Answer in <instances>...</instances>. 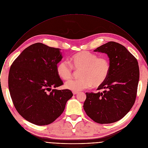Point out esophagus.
<instances>
[{
    "label": "esophagus",
    "instance_id": "obj_1",
    "mask_svg": "<svg viewBox=\"0 0 148 148\" xmlns=\"http://www.w3.org/2000/svg\"><path fill=\"white\" fill-rule=\"evenodd\" d=\"M73 95H76V94H78V92H77V91H73Z\"/></svg>",
    "mask_w": 148,
    "mask_h": 148
}]
</instances>
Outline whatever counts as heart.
<instances>
[{
    "label": "heart",
    "mask_w": 148,
    "mask_h": 148,
    "mask_svg": "<svg viewBox=\"0 0 148 148\" xmlns=\"http://www.w3.org/2000/svg\"><path fill=\"white\" fill-rule=\"evenodd\" d=\"M71 66L66 61H61L56 66V72L64 80L70 79L73 69L78 71L79 78L67 82L65 87L73 91L101 86L107 80L111 71V64L106 57H98L89 51H81L70 58Z\"/></svg>",
    "instance_id": "1"
}]
</instances>
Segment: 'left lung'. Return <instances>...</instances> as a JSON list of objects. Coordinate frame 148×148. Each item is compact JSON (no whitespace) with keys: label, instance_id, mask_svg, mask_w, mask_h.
Returning <instances> with one entry per match:
<instances>
[{"label":"left lung","instance_id":"1","mask_svg":"<svg viewBox=\"0 0 148 148\" xmlns=\"http://www.w3.org/2000/svg\"><path fill=\"white\" fill-rule=\"evenodd\" d=\"M94 51L108 55L111 71L107 80L97 89L102 91L86 92L84 110L97 123H113L127 114L135 103L139 79L138 62L123 46L114 41Z\"/></svg>","mask_w":148,"mask_h":148}]
</instances>
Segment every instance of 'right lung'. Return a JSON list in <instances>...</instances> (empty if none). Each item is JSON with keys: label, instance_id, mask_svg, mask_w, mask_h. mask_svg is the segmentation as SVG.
I'll list each match as a JSON object with an SVG mask.
<instances>
[{"label": "right lung", "instance_id": "obj_1", "mask_svg": "<svg viewBox=\"0 0 148 148\" xmlns=\"http://www.w3.org/2000/svg\"><path fill=\"white\" fill-rule=\"evenodd\" d=\"M61 49L37 43L25 49L10 67L8 86L18 114L37 125L53 122L73 95L70 90L55 88L63 84L56 72L62 58Z\"/></svg>", "mask_w": 148, "mask_h": 148}]
</instances>
